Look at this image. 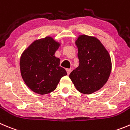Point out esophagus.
Wrapping results in <instances>:
<instances>
[{
	"mask_svg": "<svg viewBox=\"0 0 130 130\" xmlns=\"http://www.w3.org/2000/svg\"><path fill=\"white\" fill-rule=\"evenodd\" d=\"M66 71H67V74L69 75L70 74V73H71V72L72 70H71V69H67Z\"/></svg>",
	"mask_w": 130,
	"mask_h": 130,
	"instance_id": "esophagus-1",
	"label": "esophagus"
}]
</instances>
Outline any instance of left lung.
Listing matches in <instances>:
<instances>
[{"label": "left lung", "mask_w": 130, "mask_h": 130, "mask_svg": "<svg viewBox=\"0 0 130 130\" xmlns=\"http://www.w3.org/2000/svg\"><path fill=\"white\" fill-rule=\"evenodd\" d=\"M75 43L79 63L69 77L79 92L92 94L108 79L111 71L110 54L101 42L93 36L81 35Z\"/></svg>", "instance_id": "obj_1"}]
</instances>
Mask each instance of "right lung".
Listing matches in <instances>:
<instances>
[{"label":"right lung","mask_w":130,"mask_h":130,"mask_svg":"<svg viewBox=\"0 0 130 130\" xmlns=\"http://www.w3.org/2000/svg\"><path fill=\"white\" fill-rule=\"evenodd\" d=\"M50 36L32 42L22 54L20 68L22 77L27 86L37 94L51 92L66 71L59 66V59L54 56L59 46Z\"/></svg>","instance_id":"right-lung-1"}]
</instances>
